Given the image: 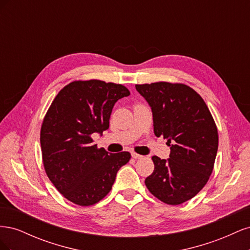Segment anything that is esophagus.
I'll list each match as a JSON object with an SVG mask.
<instances>
[{
    "label": "esophagus",
    "mask_w": 250,
    "mask_h": 250,
    "mask_svg": "<svg viewBox=\"0 0 250 250\" xmlns=\"http://www.w3.org/2000/svg\"><path fill=\"white\" fill-rule=\"evenodd\" d=\"M131 156H132L133 158H135V160H140V158L143 157L142 155H140V154H138V153H135V152H132V153H131Z\"/></svg>",
    "instance_id": "obj_1"
}]
</instances>
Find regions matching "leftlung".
Listing matches in <instances>:
<instances>
[{"mask_svg": "<svg viewBox=\"0 0 250 250\" xmlns=\"http://www.w3.org/2000/svg\"><path fill=\"white\" fill-rule=\"evenodd\" d=\"M152 109L156 137L167 139L168 161L152 156L154 171L145 179L158 200L178 206L197 195L214 169L218 129L201 96L184 83L135 84Z\"/></svg>", "mask_w": 250, "mask_h": 250, "instance_id": "left-lung-1", "label": "left lung"}]
</instances>
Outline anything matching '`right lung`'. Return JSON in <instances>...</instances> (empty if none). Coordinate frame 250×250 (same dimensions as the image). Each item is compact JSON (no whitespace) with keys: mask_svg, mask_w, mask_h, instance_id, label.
<instances>
[{"mask_svg":"<svg viewBox=\"0 0 250 250\" xmlns=\"http://www.w3.org/2000/svg\"><path fill=\"white\" fill-rule=\"evenodd\" d=\"M129 95L122 84L76 80L52 101L41 128L42 164L51 183L71 202L88 207L102 200L129 162V152L108 153L92 139L108 129L113 105Z\"/></svg>","mask_w":250,"mask_h":250,"instance_id":"1","label":"right lung"}]
</instances>
